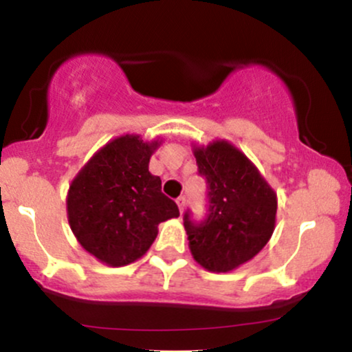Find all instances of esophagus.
Returning a JSON list of instances; mask_svg holds the SVG:
<instances>
[{"label": "esophagus", "mask_w": 352, "mask_h": 352, "mask_svg": "<svg viewBox=\"0 0 352 352\" xmlns=\"http://www.w3.org/2000/svg\"><path fill=\"white\" fill-rule=\"evenodd\" d=\"M177 205H179V210H180V213H184L185 207H187V199H185L184 195L179 197V199H177Z\"/></svg>", "instance_id": "esophagus-1"}]
</instances>
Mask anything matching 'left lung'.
Listing matches in <instances>:
<instances>
[{
	"instance_id": "obj_1",
	"label": "left lung",
	"mask_w": 352,
	"mask_h": 352,
	"mask_svg": "<svg viewBox=\"0 0 352 352\" xmlns=\"http://www.w3.org/2000/svg\"><path fill=\"white\" fill-rule=\"evenodd\" d=\"M208 184V215L184 227L193 260L213 273H228L263 250L276 227L278 197L252 160L225 139L192 144Z\"/></svg>"
}]
</instances>
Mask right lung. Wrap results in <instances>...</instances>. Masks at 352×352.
I'll return each mask as SVG.
<instances>
[{
  "label": "right lung",
  "instance_id": "right-lung-1",
  "mask_svg": "<svg viewBox=\"0 0 352 352\" xmlns=\"http://www.w3.org/2000/svg\"><path fill=\"white\" fill-rule=\"evenodd\" d=\"M164 142L124 134L99 148L69 184L67 221L76 240L107 266H125L142 258L159 225L180 215L162 193L160 177L148 172L152 153Z\"/></svg>",
  "mask_w": 352,
  "mask_h": 352
}]
</instances>
